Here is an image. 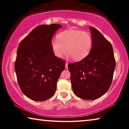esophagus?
Listing matches in <instances>:
<instances>
[{
	"label": "esophagus",
	"mask_w": 129,
	"mask_h": 129,
	"mask_svg": "<svg viewBox=\"0 0 129 129\" xmlns=\"http://www.w3.org/2000/svg\"><path fill=\"white\" fill-rule=\"evenodd\" d=\"M65 68H66V69H68V62L66 63V64H65Z\"/></svg>",
	"instance_id": "34e87169"
}]
</instances>
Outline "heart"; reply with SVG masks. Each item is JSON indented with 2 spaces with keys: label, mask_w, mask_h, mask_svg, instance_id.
I'll list each match as a JSON object with an SVG mask.
<instances>
[{
  "label": "heart",
  "mask_w": 129,
  "mask_h": 129,
  "mask_svg": "<svg viewBox=\"0 0 129 129\" xmlns=\"http://www.w3.org/2000/svg\"><path fill=\"white\" fill-rule=\"evenodd\" d=\"M93 45L91 35L80 30L70 29L61 31L57 36V40L52 39L50 47L54 55L62 57L66 52L69 57L75 60H80L90 52Z\"/></svg>",
  "instance_id": "obj_1"
}]
</instances>
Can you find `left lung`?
<instances>
[{
	"label": "left lung",
	"instance_id": "8db88e82",
	"mask_svg": "<svg viewBox=\"0 0 129 129\" xmlns=\"http://www.w3.org/2000/svg\"><path fill=\"white\" fill-rule=\"evenodd\" d=\"M93 45L89 54L78 62L68 64L72 89L77 97L95 100L107 92L116 66L111 43L99 31L90 27Z\"/></svg>",
	"mask_w": 129,
	"mask_h": 129
}]
</instances>
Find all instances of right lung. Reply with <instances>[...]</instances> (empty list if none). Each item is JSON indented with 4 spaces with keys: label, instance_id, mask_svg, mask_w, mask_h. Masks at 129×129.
Returning a JSON list of instances; mask_svg holds the SVG:
<instances>
[{
    "label": "right lung",
    "instance_id": "add662e5",
    "mask_svg": "<svg viewBox=\"0 0 129 129\" xmlns=\"http://www.w3.org/2000/svg\"><path fill=\"white\" fill-rule=\"evenodd\" d=\"M59 24L35 27L19 43L15 69L23 93L35 101H45L55 93L58 79L65 61L56 57L50 42Z\"/></svg>",
    "mask_w": 129,
    "mask_h": 129
}]
</instances>
